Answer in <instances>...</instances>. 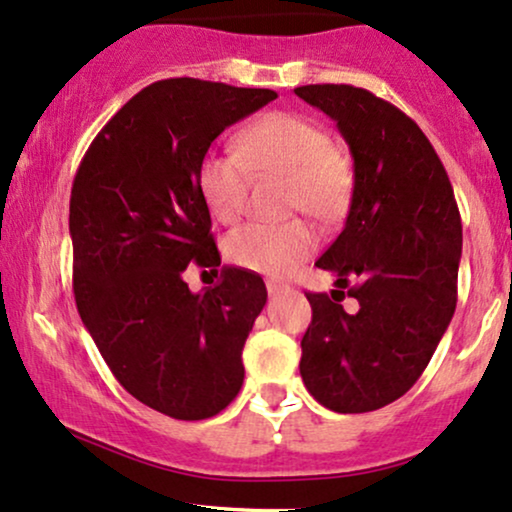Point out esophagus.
I'll use <instances>...</instances> for the list:
<instances>
[{"label":"esophagus","instance_id":"esophagus-1","mask_svg":"<svg viewBox=\"0 0 512 512\" xmlns=\"http://www.w3.org/2000/svg\"><path fill=\"white\" fill-rule=\"evenodd\" d=\"M266 287H268V294L270 296L282 294V292H287V289H289V285H285V282H277V280H268Z\"/></svg>","mask_w":512,"mask_h":512}]
</instances>
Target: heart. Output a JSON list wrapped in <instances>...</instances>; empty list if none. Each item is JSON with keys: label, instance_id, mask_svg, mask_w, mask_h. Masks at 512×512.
<instances>
[{"label": "heart", "instance_id": "1", "mask_svg": "<svg viewBox=\"0 0 512 512\" xmlns=\"http://www.w3.org/2000/svg\"><path fill=\"white\" fill-rule=\"evenodd\" d=\"M235 154H206L199 163V194L211 216L232 225L246 213L251 175L287 178V206L332 218L351 192V163L334 147L330 132L296 111H273L239 132ZM318 246L306 220L251 223L227 237V258L261 275H289Z\"/></svg>", "mask_w": 512, "mask_h": 512}]
</instances>
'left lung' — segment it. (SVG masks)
<instances>
[{"label": "left lung", "instance_id": "left-lung-1", "mask_svg": "<svg viewBox=\"0 0 512 512\" xmlns=\"http://www.w3.org/2000/svg\"><path fill=\"white\" fill-rule=\"evenodd\" d=\"M294 92L337 123L353 156L346 225L315 261L339 289L306 294L313 320L299 370L325 408L368 413L401 399L444 337L458 301L463 225L449 175L413 118L363 87ZM344 288L357 299L351 314Z\"/></svg>", "mask_w": 512, "mask_h": 512}]
</instances>
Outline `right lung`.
Returning <instances> with one entry per match:
<instances>
[{
	"mask_svg": "<svg viewBox=\"0 0 512 512\" xmlns=\"http://www.w3.org/2000/svg\"><path fill=\"white\" fill-rule=\"evenodd\" d=\"M273 90L170 78L137 92L82 156L71 189L73 292L116 380L175 420H206L239 394L263 280L223 268L189 292L187 266H220L197 170L225 128ZM218 273V270H216Z\"/></svg>",
	"mask_w": 512,
	"mask_h": 512,
	"instance_id": "obj_1",
	"label": "right lung"
}]
</instances>
